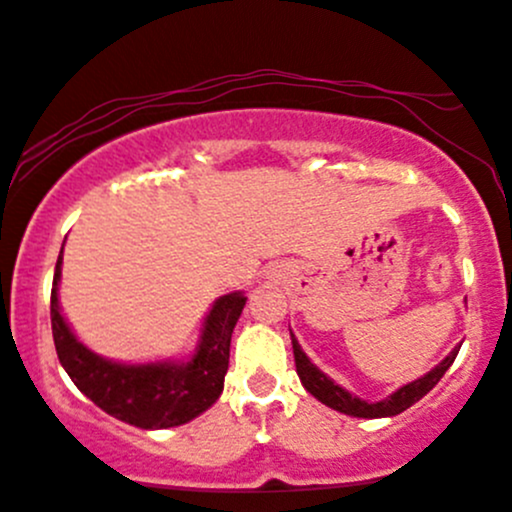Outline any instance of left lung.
I'll list each match as a JSON object with an SVG mask.
<instances>
[{
    "mask_svg": "<svg viewBox=\"0 0 512 512\" xmlns=\"http://www.w3.org/2000/svg\"><path fill=\"white\" fill-rule=\"evenodd\" d=\"M291 345H294L296 374H299L303 389L311 393V396H316L320 403L333 408V411L352 415V418H391V415H398L406 411V408H411L413 403H418L420 398L425 396V393L435 389V384L445 376L447 369L452 367L454 357H457L459 347H462V345L454 347V350L449 352L437 367H432L428 374H423L420 379L411 381V384L396 389L391 396L381 398V401H364V398H359L352 391L342 389L340 384H335V381L325 372H320L316 364L308 359L306 352L301 350L299 340L294 338V333H291Z\"/></svg>",
    "mask_w": 512,
    "mask_h": 512,
    "instance_id": "1",
    "label": "left lung"
}]
</instances>
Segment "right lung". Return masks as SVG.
<instances>
[{"instance_id":"right-lung-1","label":"right lung","mask_w":512,"mask_h":512,"mask_svg":"<svg viewBox=\"0 0 512 512\" xmlns=\"http://www.w3.org/2000/svg\"><path fill=\"white\" fill-rule=\"evenodd\" d=\"M60 277L63 250L58 255L50 291L55 350L67 376L101 411L136 428L165 430L189 423L218 401L228 372L230 335L247 301L243 291L213 301L189 357L128 364L101 357L77 340L60 311Z\"/></svg>"}]
</instances>
